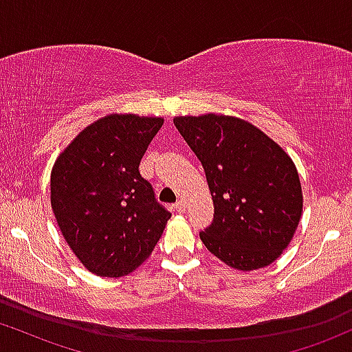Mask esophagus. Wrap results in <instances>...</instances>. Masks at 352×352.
Listing matches in <instances>:
<instances>
[{
    "instance_id": "34e87169",
    "label": "esophagus",
    "mask_w": 352,
    "mask_h": 352,
    "mask_svg": "<svg viewBox=\"0 0 352 352\" xmlns=\"http://www.w3.org/2000/svg\"><path fill=\"white\" fill-rule=\"evenodd\" d=\"M175 209H176V212L183 214V212L186 211V204H184V201H177V203L175 204Z\"/></svg>"
}]
</instances>
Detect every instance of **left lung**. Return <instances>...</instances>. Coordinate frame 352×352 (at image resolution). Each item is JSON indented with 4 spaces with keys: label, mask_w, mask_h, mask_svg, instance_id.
Returning <instances> with one entry per match:
<instances>
[{
    "label": "left lung",
    "mask_w": 352,
    "mask_h": 352,
    "mask_svg": "<svg viewBox=\"0 0 352 352\" xmlns=\"http://www.w3.org/2000/svg\"><path fill=\"white\" fill-rule=\"evenodd\" d=\"M175 126L206 173L214 203L199 238L232 270L274 263L302 214V189L289 155L254 124L226 114L176 116Z\"/></svg>",
    "instance_id": "8db88e82"
}]
</instances>
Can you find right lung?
<instances>
[{"mask_svg":"<svg viewBox=\"0 0 352 352\" xmlns=\"http://www.w3.org/2000/svg\"><path fill=\"white\" fill-rule=\"evenodd\" d=\"M163 118L113 113L86 126L51 169V208L89 272L121 278L149 258L171 218L140 163Z\"/></svg>","mask_w":352,"mask_h":352,"instance_id":"add662e5","label":"right lung"}]
</instances>
